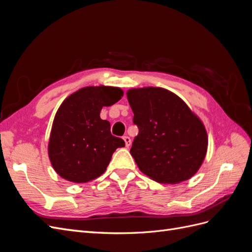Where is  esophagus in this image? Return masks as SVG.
I'll list each match as a JSON object with an SVG mask.
<instances>
[{"label": "esophagus", "mask_w": 252, "mask_h": 252, "mask_svg": "<svg viewBox=\"0 0 252 252\" xmlns=\"http://www.w3.org/2000/svg\"><path fill=\"white\" fill-rule=\"evenodd\" d=\"M123 140H124V142H125L126 147H127V148L130 147V145H131V140H130V138H129V136H127V135H125V136H123Z\"/></svg>", "instance_id": "1"}]
</instances>
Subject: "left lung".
I'll list each match as a JSON object with an SVG mask.
<instances>
[{
  "mask_svg": "<svg viewBox=\"0 0 252 252\" xmlns=\"http://www.w3.org/2000/svg\"><path fill=\"white\" fill-rule=\"evenodd\" d=\"M139 127L130 154L139 169L158 183L179 184L200 169L208 136L200 118L171 91L159 87L127 91Z\"/></svg>",
  "mask_w": 252,
  "mask_h": 252,
  "instance_id": "8db88e82",
  "label": "left lung"
}]
</instances>
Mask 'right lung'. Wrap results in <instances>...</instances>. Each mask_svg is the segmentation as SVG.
<instances>
[{"label": "right lung", "mask_w": 252, "mask_h": 252, "mask_svg": "<svg viewBox=\"0 0 252 252\" xmlns=\"http://www.w3.org/2000/svg\"><path fill=\"white\" fill-rule=\"evenodd\" d=\"M119 87L88 86L66 97L53 120L48 156L53 169L67 181L87 183L103 174L113 152L125 142L113 136L100 118L104 106L120 101Z\"/></svg>", "instance_id": "1"}]
</instances>
